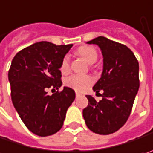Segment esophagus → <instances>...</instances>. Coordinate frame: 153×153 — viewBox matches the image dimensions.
<instances>
[{
    "instance_id": "1",
    "label": "esophagus",
    "mask_w": 153,
    "mask_h": 153,
    "mask_svg": "<svg viewBox=\"0 0 153 153\" xmlns=\"http://www.w3.org/2000/svg\"><path fill=\"white\" fill-rule=\"evenodd\" d=\"M79 95H80V94H79V93H78V92H76V98H78Z\"/></svg>"
}]
</instances>
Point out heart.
Instances as JSON below:
<instances>
[{
    "instance_id": "obj_1",
    "label": "heart",
    "mask_w": 153,
    "mask_h": 153,
    "mask_svg": "<svg viewBox=\"0 0 153 153\" xmlns=\"http://www.w3.org/2000/svg\"><path fill=\"white\" fill-rule=\"evenodd\" d=\"M77 53L82 57L88 64H94L97 59V52L94 49L90 46H81L77 50ZM69 69V57L65 56L63 59L60 70L62 73H66ZM65 85L74 88L76 91L86 90L91 84L93 79L89 76H82L74 74L65 79Z\"/></svg>"
}]
</instances>
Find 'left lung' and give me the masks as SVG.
<instances>
[{
    "instance_id": "obj_1",
    "label": "left lung",
    "mask_w": 153,
    "mask_h": 153,
    "mask_svg": "<svg viewBox=\"0 0 153 153\" xmlns=\"http://www.w3.org/2000/svg\"><path fill=\"white\" fill-rule=\"evenodd\" d=\"M87 44L98 45L102 54V73L93 87L96 94L103 92L102 99L97 102L92 95H86L88 105L82 114L90 131L108 135L117 131L130 117L139 88V65L126 45L107 37L98 36Z\"/></svg>"
}]
</instances>
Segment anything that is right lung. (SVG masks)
Here are the masks:
<instances>
[{
    "mask_svg": "<svg viewBox=\"0 0 153 153\" xmlns=\"http://www.w3.org/2000/svg\"><path fill=\"white\" fill-rule=\"evenodd\" d=\"M72 46L38 42L22 49L11 62L8 80L13 105L26 127L39 137L53 135L62 128L75 99V92L68 87L51 95L46 92L62 86L59 69Z\"/></svg>",
    "mask_w": 153,
    "mask_h": 153,
    "instance_id": "add662e5",
    "label": "right lung"
}]
</instances>
